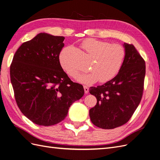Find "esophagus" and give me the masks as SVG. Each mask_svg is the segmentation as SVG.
<instances>
[{
    "mask_svg": "<svg viewBox=\"0 0 160 160\" xmlns=\"http://www.w3.org/2000/svg\"><path fill=\"white\" fill-rule=\"evenodd\" d=\"M84 92H85L86 94H87L88 92V91H89L88 87L86 86H84Z\"/></svg>",
    "mask_w": 160,
    "mask_h": 160,
    "instance_id": "obj_1",
    "label": "esophagus"
}]
</instances>
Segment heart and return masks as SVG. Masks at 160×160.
Here are the masks:
<instances>
[{
  "instance_id": "b5f03b06",
  "label": "heart",
  "mask_w": 160,
  "mask_h": 160,
  "mask_svg": "<svg viewBox=\"0 0 160 160\" xmlns=\"http://www.w3.org/2000/svg\"><path fill=\"white\" fill-rule=\"evenodd\" d=\"M81 48L90 59L88 73L80 75L77 80L80 83L90 85L99 80L100 82L111 80L119 73L126 52L123 46L111 44L106 41L94 38L85 40ZM72 47H67L62 51L59 60L61 68L68 76L76 78L80 74L79 70L72 62L70 55L73 52Z\"/></svg>"
}]
</instances>
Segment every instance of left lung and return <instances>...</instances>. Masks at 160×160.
<instances>
[{"label":"left lung","mask_w":160,"mask_h":160,"mask_svg":"<svg viewBox=\"0 0 160 160\" xmlns=\"http://www.w3.org/2000/svg\"><path fill=\"white\" fill-rule=\"evenodd\" d=\"M126 54L120 71L102 86L90 87L97 99L89 112L91 122L102 129H114L126 123L142 100L146 63L132 44L124 43Z\"/></svg>","instance_id":"1"}]
</instances>
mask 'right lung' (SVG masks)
<instances>
[{
	"label": "right lung",
	"mask_w": 160,
	"mask_h": 160,
	"mask_svg": "<svg viewBox=\"0 0 160 160\" xmlns=\"http://www.w3.org/2000/svg\"><path fill=\"white\" fill-rule=\"evenodd\" d=\"M64 37L40 33L20 46L10 67L11 81L20 110L37 125L62 121L70 106L84 94L61 68Z\"/></svg>",
	"instance_id": "1"
}]
</instances>
